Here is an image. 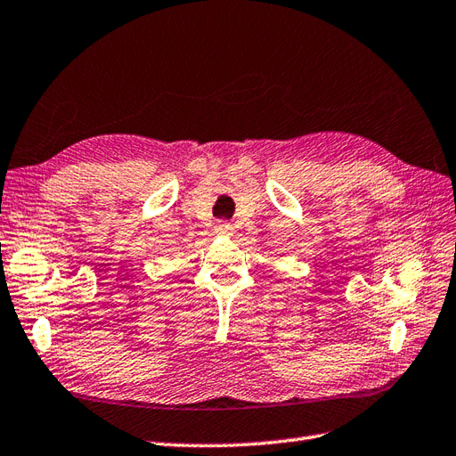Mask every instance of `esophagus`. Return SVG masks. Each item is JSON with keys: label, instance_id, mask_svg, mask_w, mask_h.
<instances>
[{"label": "esophagus", "instance_id": "esophagus-1", "mask_svg": "<svg viewBox=\"0 0 456 456\" xmlns=\"http://www.w3.org/2000/svg\"><path fill=\"white\" fill-rule=\"evenodd\" d=\"M215 230H216V234H220V236H232V234H234V226H232L230 222H226V220H218Z\"/></svg>", "mask_w": 456, "mask_h": 456}]
</instances>
